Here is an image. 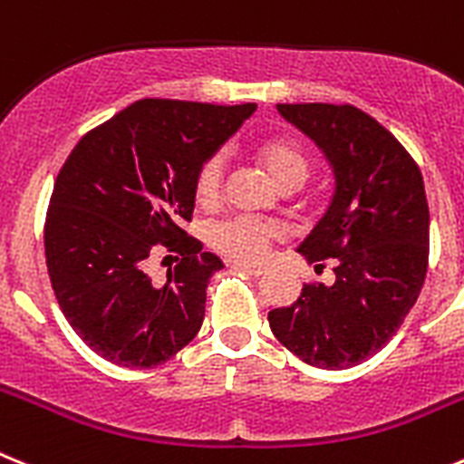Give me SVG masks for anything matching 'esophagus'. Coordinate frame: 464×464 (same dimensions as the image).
Instances as JSON below:
<instances>
[{
  "mask_svg": "<svg viewBox=\"0 0 464 464\" xmlns=\"http://www.w3.org/2000/svg\"><path fill=\"white\" fill-rule=\"evenodd\" d=\"M232 267H235V270H241V272H248V275H253V276L265 275V267H260V265L244 263V260H232Z\"/></svg>",
  "mask_w": 464,
  "mask_h": 464,
  "instance_id": "1",
  "label": "esophagus"
}]
</instances>
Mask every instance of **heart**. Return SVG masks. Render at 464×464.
<instances>
[{"label": "heart", "instance_id": "obj_1", "mask_svg": "<svg viewBox=\"0 0 464 464\" xmlns=\"http://www.w3.org/2000/svg\"><path fill=\"white\" fill-rule=\"evenodd\" d=\"M260 160L265 169L275 178V183L284 188H303L307 176H310V164L303 150L291 140H270L260 150ZM225 178V154L216 152L194 176V194L199 204H216L220 192H223ZM281 229L275 223L258 220V218L235 216L223 223L213 225L208 232V241L218 251L227 253L239 260H258L272 241L279 239Z\"/></svg>", "mask_w": 464, "mask_h": 464}]
</instances>
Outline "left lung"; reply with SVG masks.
<instances>
[{
    "label": "left lung",
    "mask_w": 464,
    "mask_h": 464,
    "mask_svg": "<svg viewBox=\"0 0 464 464\" xmlns=\"http://www.w3.org/2000/svg\"><path fill=\"white\" fill-rule=\"evenodd\" d=\"M314 140L334 171V197L298 246L334 284H304L267 314L272 334L304 363L343 371L390 343L427 275L430 208L418 164L401 142L354 105H276Z\"/></svg>",
    "instance_id": "left-lung-1"
}]
</instances>
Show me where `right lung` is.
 <instances>
[{
    "label": "right lung",
    "mask_w": 464,
    "mask_h": 464,
    "mask_svg": "<svg viewBox=\"0 0 464 464\" xmlns=\"http://www.w3.org/2000/svg\"><path fill=\"white\" fill-rule=\"evenodd\" d=\"M253 112L256 102L145 98L89 130L63 164L44 227L46 267L65 319L102 359L160 366L199 334L223 260L180 225L192 220L199 166ZM157 250L179 260L164 285L147 275Z\"/></svg>",
    "instance_id": "1"
}]
</instances>
